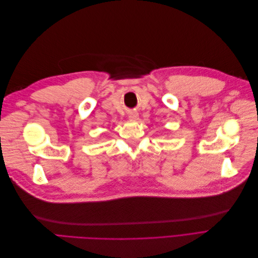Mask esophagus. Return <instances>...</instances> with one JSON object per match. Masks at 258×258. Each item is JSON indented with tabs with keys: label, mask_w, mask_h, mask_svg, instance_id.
<instances>
[{
	"label": "esophagus",
	"mask_w": 258,
	"mask_h": 258,
	"mask_svg": "<svg viewBox=\"0 0 258 258\" xmlns=\"http://www.w3.org/2000/svg\"><path fill=\"white\" fill-rule=\"evenodd\" d=\"M138 117H139V114H138V113L132 112V113H130V114H129V118H130V119H132V120H136V119H138Z\"/></svg>",
	"instance_id": "1"
}]
</instances>
